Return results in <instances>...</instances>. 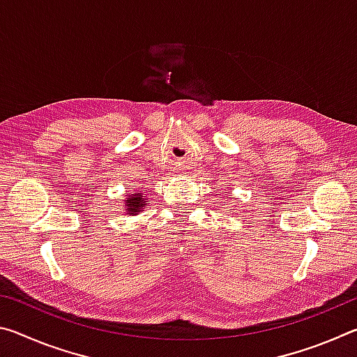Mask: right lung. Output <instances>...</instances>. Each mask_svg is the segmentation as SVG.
I'll list each match as a JSON object with an SVG mask.
<instances>
[{
	"mask_svg": "<svg viewBox=\"0 0 357 357\" xmlns=\"http://www.w3.org/2000/svg\"><path fill=\"white\" fill-rule=\"evenodd\" d=\"M144 206H146V198H143V193L135 192L124 200L126 213H129L130 215L138 214L144 209Z\"/></svg>",
	"mask_w": 357,
	"mask_h": 357,
	"instance_id": "add662e5",
	"label": "right lung"
}]
</instances>
